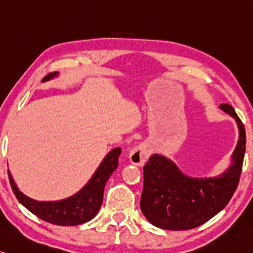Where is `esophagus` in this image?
<instances>
[{
	"mask_svg": "<svg viewBox=\"0 0 253 253\" xmlns=\"http://www.w3.org/2000/svg\"><path fill=\"white\" fill-rule=\"evenodd\" d=\"M150 155V150L148 145L146 143H141L137 147H134L133 149H131L129 153V158L132 164L135 166H143L145 163L148 161Z\"/></svg>",
	"mask_w": 253,
	"mask_h": 253,
	"instance_id": "1",
	"label": "esophagus"
}]
</instances>
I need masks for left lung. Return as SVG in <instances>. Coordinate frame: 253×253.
I'll list each match as a JSON object with an SVG mask.
<instances>
[{
  "label": "left lung",
  "mask_w": 253,
  "mask_h": 253,
  "mask_svg": "<svg viewBox=\"0 0 253 253\" xmlns=\"http://www.w3.org/2000/svg\"><path fill=\"white\" fill-rule=\"evenodd\" d=\"M219 108L238 124L239 140L231 164L211 177H192L182 172L172 159L155 154L143 167L140 208L149 223L163 230H191L223 211L239 184L244 153L246 130L231 105Z\"/></svg>",
  "instance_id": "obj_1"
}]
</instances>
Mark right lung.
<instances>
[{"mask_svg":"<svg viewBox=\"0 0 253 253\" xmlns=\"http://www.w3.org/2000/svg\"><path fill=\"white\" fill-rule=\"evenodd\" d=\"M57 76H59L57 72L53 73L46 77L44 81L54 79ZM120 154H121L120 147L112 149L97 167L94 175L86 185L73 196L65 199L56 201L35 200L19 190L10 170H7L11 188L19 203L25 206L34 215L47 223L60 225V226H75V225L87 223L99 211L103 203L105 184L112 173L118 169Z\"/></svg>","mask_w":253,"mask_h":253,"instance_id":"add662e5","label":"right lung"}]
</instances>
